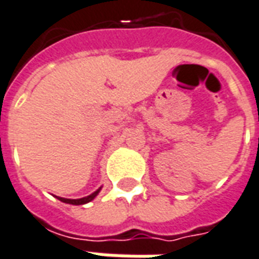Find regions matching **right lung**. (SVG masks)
Returning <instances> with one entry per match:
<instances>
[{
    "mask_svg": "<svg viewBox=\"0 0 259 259\" xmlns=\"http://www.w3.org/2000/svg\"><path fill=\"white\" fill-rule=\"evenodd\" d=\"M98 192H100V190H97V191L93 192L91 195L84 196V198H80V199H67V198H60V196H57V198L61 202H65V203H71V205H84V203H87V202L93 201L95 196H97V194H98Z\"/></svg>",
    "mask_w": 259,
    "mask_h": 259,
    "instance_id": "right-lung-1",
    "label": "right lung"
}]
</instances>
